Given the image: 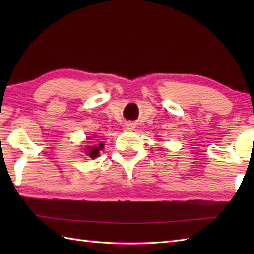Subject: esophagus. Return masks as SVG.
I'll return each instance as SVG.
<instances>
[{"instance_id": "1", "label": "esophagus", "mask_w": 254, "mask_h": 254, "mask_svg": "<svg viewBox=\"0 0 254 254\" xmlns=\"http://www.w3.org/2000/svg\"><path fill=\"white\" fill-rule=\"evenodd\" d=\"M126 127H127V130H128V131H132V130H133V128H134V127H133V124H132V123H127Z\"/></svg>"}]
</instances>
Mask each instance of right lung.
Masks as SVG:
<instances>
[{
	"instance_id": "1",
	"label": "right lung",
	"mask_w": 254,
	"mask_h": 254,
	"mask_svg": "<svg viewBox=\"0 0 254 254\" xmlns=\"http://www.w3.org/2000/svg\"><path fill=\"white\" fill-rule=\"evenodd\" d=\"M102 147H104V144H99V146L88 147L87 149H86V152H87V154H88L90 158H95V157H97V156H98L99 150L102 149Z\"/></svg>"
}]
</instances>
